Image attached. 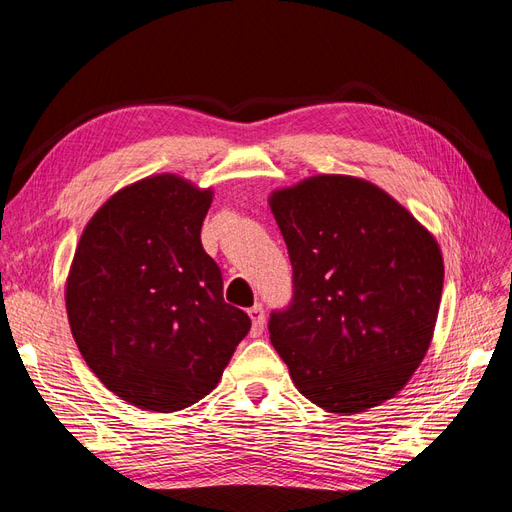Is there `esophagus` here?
Returning a JSON list of instances; mask_svg holds the SVG:
<instances>
[{
	"label": "esophagus",
	"instance_id": "1",
	"mask_svg": "<svg viewBox=\"0 0 512 512\" xmlns=\"http://www.w3.org/2000/svg\"><path fill=\"white\" fill-rule=\"evenodd\" d=\"M247 316L252 320V335H260L265 329V309H262V305H252L247 309Z\"/></svg>",
	"mask_w": 512,
	"mask_h": 512
}]
</instances>
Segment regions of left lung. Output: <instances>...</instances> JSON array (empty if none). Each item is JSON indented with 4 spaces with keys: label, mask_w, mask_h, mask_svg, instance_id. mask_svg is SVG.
<instances>
[{
    "label": "left lung",
    "mask_w": 512,
    "mask_h": 512,
    "mask_svg": "<svg viewBox=\"0 0 512 512\" xmlns=\"http://www.w3.org/2000/svg\"><path fill=\"white\" fill-rule=\"evenodd\" d=\"M294 299L269 320L299 393L335 414L393 399L429 350L444 284L436 237L376 183L314 175L269 196Z\"/></svg>",
    "instance_id": "1"
}]
</instances>
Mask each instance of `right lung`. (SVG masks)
<instances>
[{
    "label": "right lung",
    "instance_id": "1",
    "mask_svg": "<svg viewBox=\"0 0 512 512\" xmlns=\"http://www.w3.org/2000/svg\"><path fill=\"white\" fill-rule=\"evenodd\" d=\"M213 188L160 173L91 215L66 280L70 331L96 378L128 404L177 412L209 395L252 322L222 297L200 226Z\"/></svg>",
    "mask_w": 512,
    "mask_h": 512
}]
</instances>
